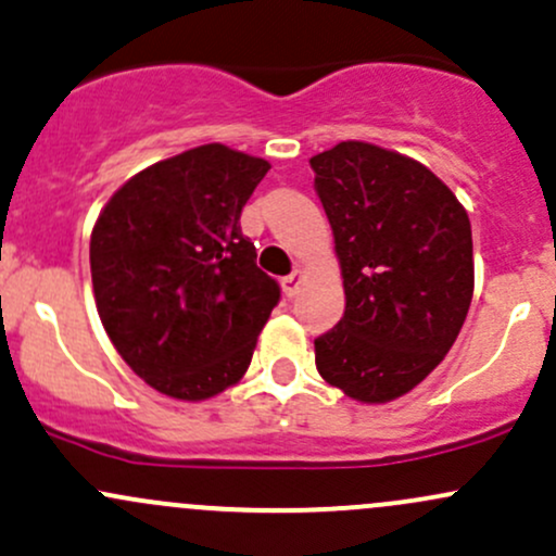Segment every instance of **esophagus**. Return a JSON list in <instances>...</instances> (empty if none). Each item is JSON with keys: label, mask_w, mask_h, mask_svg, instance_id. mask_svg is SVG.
I'll return each instance as SVG.
<instances>
[{"label": "esophagus", "mask_w": 556, "mask_h": 556, "mask_svg": "<svg viewBox=\"0 0 556 556\" xmlns=\"http://www.w3.org/2000/svg\"><path fill=\"white\" fill-rule=\"evenodd\" d=\"M302 278H304V273L294 270L291 276H286L283 280H280V286H283V294L289 296V300H294L296 296V291H300V286H302Z\"/></svg>", "instance_id": "esophagus-1"}]
</instances>
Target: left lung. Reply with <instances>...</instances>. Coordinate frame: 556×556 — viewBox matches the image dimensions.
Returning <instances> with one entry per match:
<instances>
[{
  "mask_svg": "<svg viewBox=\"0 0 556 556\" xmlns=\"http://www.w3.org/2000/svg\"><path fill=\"white\" fill-rule=\"evenodd\" d=\"M344 278V315L315 366L361 403H390L456 342L475 291L471 225L419 161L348 140L309 159Z\"/></svg>",
  "mask_w": 556,
  "mask_h": 556,
  "instance_id": "obj_1",
  "label": "left lung"
}]
</instances>
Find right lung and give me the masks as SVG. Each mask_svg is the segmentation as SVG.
Returning <instances> with one entry per match:
<instances>
[{"mask_svg": "<svg viewBox=\"0 0 556 556\" xmlns=\"http://www.w3.org/2000/svg\"><path fill=\"white\" fill-rule=\"evenodd\" d=\"M265 159L199 146L148 166L100 212L89 267L100 320L127 366L161 395L206 400L247 374L280 300L256 267L241 208Z\"/></svg>", "mask_w": 556, "mask_h": 556, "instance_id": "right-lung-1", "label": "right lung"}]
</instances>
